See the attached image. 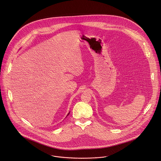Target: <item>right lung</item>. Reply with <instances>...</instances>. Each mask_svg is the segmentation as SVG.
Instances as JSON below:
<instances>
[{
    "mask_svg": "<svg viewBox=\"0 0 161 161\" xmlns=\"http://www.w3.org/2000/svg\"><path fill=\"white\" fill-rule=\"evenodd\" d=\"M69 113H68V115H69Z\"/></svg>",
    "mask_w": 161,
    "mask_h": 161,
    "instance_id": "1",
    "label": "right lung"
}]
</instances>
